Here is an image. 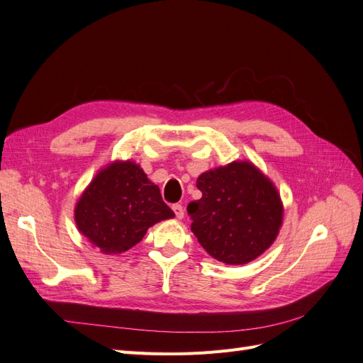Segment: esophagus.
I'll return each instance as SVG.
<instances>
[{"label":"esophagus","mask_w":363,"mask_h":363,"mask_svg":"<svg viewBox=\"0 0 363 363\" xmlns=\"http://www.w3.org/2000/svg\"><path fill=\"white\" fill-rule=\"evenodd\" d=\"M172 211H174L175 216H177L179 219H183V216H184V208H183L182 204H174V206H172Z\"/></svg>","instance_id":"obj_1"}]
</instances>
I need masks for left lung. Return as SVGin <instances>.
Returning a JSON list of instances; mask_svg holds the SVG:
<instances>
[{
  "mask_svg": "<svg viewBox=\"0 0 363 363\" xmlns=\"http://www.w3.org/2000/svg\"><path fill=\"white\" fill-rule=\"evenodd\" d=\"M200 200L188 204L191 230L225 265H245L268 250L283 221L274 183L251 162H232L196 179Z\"/></svg>",
  "mask_w": 363,
  "mask_h": 363,
  "instance_id": "1",
  "label": "left lung"
}]
</instances>
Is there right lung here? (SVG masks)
Here are the masks:
<instances>
[{
	"mask_svg": "<svg viewBox=\"0 0 363 363\" xmlns=\"http://www.w3.org/2000/svg\"><path fill=\"white\" fill-rule=\"evenodd\" d=\"M74 218L94 247L104 255H119L140 242L151 225L174 218V212L139 164L115 160L84 189Z\"/></svg>",
	"mask_w": 363,
	"mask_h": 363,
	"instance_id": "add662e5",
	"label": "right lung"
}]
</instances>
